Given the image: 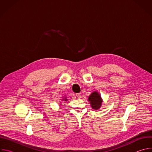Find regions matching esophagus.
I'll list each match as a JSON object with an SVG mask.
<instances>
[{"instance_id":"esophagus-1","label":"esophagus","mask_w":152,"mask_h":152,"mask_svg":"<svg viewBox=\"0 0 152 152\" xmlns=\"http://www.w3.org/2000/svg\"><path fill=\"white\" fill-rule=\"evenodd\" d=\"M76 96L77 99H80L81 97V94L80 93H77V94H76Z\"/></svg>"}]
</instances>
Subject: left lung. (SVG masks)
I'll list each match as a JSON object with an SVG mask.
<instances>
[{
  "instance_id": "1",
  "label": "left lung",
  "mask_w": 152,
  "mask_h": 152,
  "mask_svg": "<svg viewBox=\"0 0 152 152\" xmlns=\"http://www.w3.org/2000/svg\"><path fill=\"white\" fill-rule=\"evenodd\" d=\"M88 100L92 109L95 110L100 109L103 102L100 94L97 91H93L88 97Z\"/></svg>"
}]
</instances>
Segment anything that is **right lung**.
<instances>
[{
    "label": "right lung",
    "instance_id": "1",
    "mask_svg": "<svg viewBox=\"0 0 152 152\" xmlns=\"http://www.w3.org/2000/svg\"><path fill=\"white\" fill-rule=\"evenodd\" d=\"M67 100H68V99H67L66 96L64 95V96L62 97V99H61V102L59 103L60 104L59 105H61V104L62 103V102H67Z\"/></svg>",
    "mask_w": 152,
    "mask_h": 152
}]
</instances>
